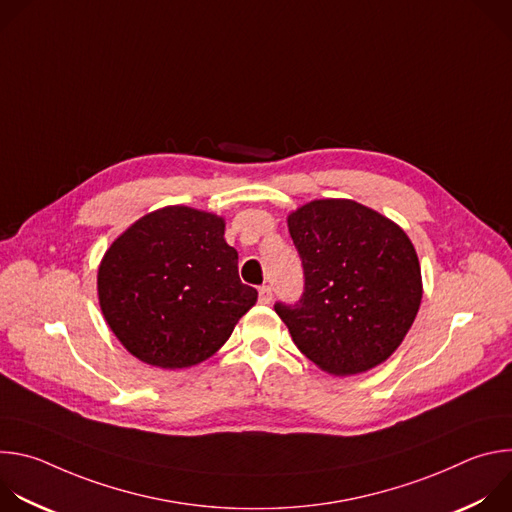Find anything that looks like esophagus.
<instances>
[{"mask_svg":"<svg viewBox=\"0 0 512 512\" xmlns=\"http://www.w3.org/2000/svg\"><path fill=\"white\" fill-rule=\"evenodd\" d=\"M271 300H273L271 287H269V285H261V287H259V302H261V304H269Z\"/></svg>","mask_w":512,"mask_h":512,"instance_id":"obj_1","label":"esophagus"}]
</instances>
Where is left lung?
Instances as JSON below:
<instances>
[{"instance_id": "1", "label": "left lung", "mask_w": 512, "mask_h": 512, "mask_svg": "<svg viewBox=\"0 0 512 512\" xmlns=\"http://www.w3.org/2000/svg\"><path fill=\"white\" fill-rule=\"evenodd\" d=\"M304 267L298 302H275L302 354L332 375L387 360L421 304V269L409 237L354 200H314L287 218Z\"/></svg>"}]
</instances>
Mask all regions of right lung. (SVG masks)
<instances>
[{
    "mask_svg": "<svg viewBox=\"0 0 512 512\" xmlns=\"http://www.w3.org/2000/svg\"><path fill=\"white\" fill-rule=\"evenodd\" d=\"M216 214L168 206L145 214L99 267L103 316L121 344L160 369L192 367L221 348L257 289Z\"/></svg>",
    "mask_w": 512,
    "mask_h": 512,
    "instance_id": "obj_1",
    "label": "right lung"
}]
</instances>
